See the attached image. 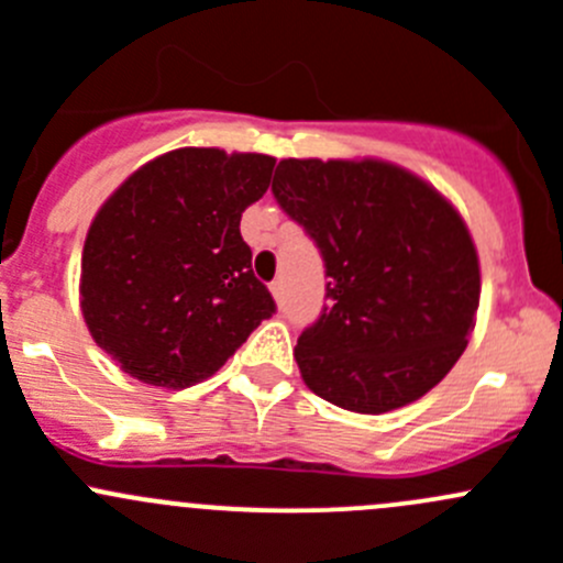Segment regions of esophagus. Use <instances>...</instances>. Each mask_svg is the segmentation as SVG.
<instances>
[{
    "instance_id": "1",
    "label": "esophagus",
    "mask_w": 563,
    "mask_h": 563,
    "mask_svg": "<svg viewBox=\"0 0 563 563\" xmlns=\"http://www.w3.org/2000/svg\"><path fill=\"white\" fill-rule=\"evenodd\" d=\"M269 291H272V297H275V302L283 305V294H286V288H283V280L269 283Z\"/></svg>"
}]
</instances>
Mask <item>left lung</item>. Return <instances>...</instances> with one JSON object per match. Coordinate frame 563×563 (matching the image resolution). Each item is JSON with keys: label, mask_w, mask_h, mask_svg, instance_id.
I'll use <instances>...</instances> for the list:
<instances>
[{"label": "left lung", "mask_w": 563, "mask_h": 563, "mask_svg": "<svg viewBox=\"0 0 563 563\" xmlns=\"http://www.w3.org/2000/svg\"><path fill=\"white\" fill-rule=\"evenodd\" d=\"M277 203L327 266L329 305L294 349L302 382L354 413L428 395L468 345L479 255L460 212L395 163L280 161Z\"/></svg>", "instance_id": "obj_1"}]
</instances>
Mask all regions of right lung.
Wrapping results in <instances>:
<instances>
[{
	"instance_id": "right-lung-1",
	"label": "right lung",
	"mask_w": 563,
	"mask_h": 563,
	"mask_svg": "<svg viewBox=\"0 0 563 563\" xmlns=\"http://www.w3.org/2000/svg\"><path fill=\"white\" fill-rule=\"evenodd\" d=\"M272 168L275 157L258 152L181 146L144 163L98 209L81 253V313L128 376L192 387L275 313L240 234Z\"/></svg>"
}]
</instances>
